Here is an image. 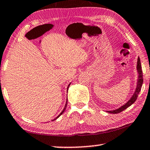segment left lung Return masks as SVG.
Wrapping results in <instances>:
<instances>
[{
	"instance_id": "obj_1",
	"label": "left lung",
	"mask_w": 150,
	"mask_h": 150,
	"mask_svg": "<svg viewBox=\"0 0 150 150\" xmlns=\"http://www.w3.org/2000/svg\"><path fill=\"white\" fill-rule=\"evenodd\" d=\"M137 72H138V80H137V86L136 91H135L134 95L132 96L131 99L127 102L126 104H125L124 105H122L118 109L112 110V111H107L108 113H111V114H118V113L124 111V110H126L127 108L130 106L132 104H133L134 103L136 102L137 100V96H138L139 92H140L141 88L142 86V84H143V72L142 70V66H141V62H140V58L138 57L137 58Z\"/></svg>"
}]
</instances>
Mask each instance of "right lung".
I'll list each match as a JSON object with an SVG mask.
<instances>
[{"mask_svg": "<svg viewBox=\"0 0 150 150\" xmlns=\"http://www.w3.org/2000/svg\"><path fill=\"white\" fill-rule=\"evenodd\" d=\"M70 85V84H69V85H68V88H67V92H68V88H69V86ZM68 100V99H67ZM67 103H68V100H66V104H65V106H64V109H63V110H62V112H61L60 113V114H59L58 115V116H57V117H56V118L54 119V120H56V119H57L58 118V117H59V116H61V115H62V114H63V113H64V112L65 111V110H66V106H67Z\"/></svg>", "mask_w": 150, "mask_h": 150, "instance_id": "1", "label": "right lung"}]
</instances>
